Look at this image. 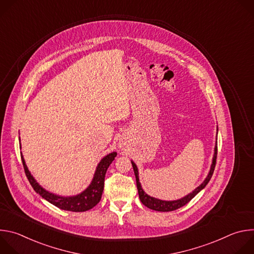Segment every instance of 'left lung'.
<instances>
[{
  "instance_id": "1",
  "label": "left lung",
  "mask_w": 254,
  "mask_h": 254,
  "mask_svg": "<svg viewBox=\"0 0 254 254\" xmlns=\"http://www.w3.org/2000/svg\"><path fill=\"white\" fill-rule=\"evenodd\" d=\"M218 130V129H217ZM216 159H217V138H216V143H215V148H214V155H213V160H212V165L209 171L208 176L206 177V179L204 180V182L198 186L192 193L188 194L187 196L178 199V200H174V201H165V200H160L157 199L155 197H151L150 195H148L147 193H144V191L141 188V185L139 183V179H138V171H137V167L136 165L131 161V165L133 168V172L135 175V180H136V187H137V192H138V197L140 202L147 206L148 208L155 210V211H161V212H169V211H174L177 210L181 207H183L184 205H186L188 202H190L202 189H204L206 187V185L209 183V181L213 175L214 169H215V165H216Z\"/></svg>"
}]
</instances>
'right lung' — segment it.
I'll use <instances>...</instances> for the list:
<instances>
[{
  "mask_svg": "<svg viewBox=\"0 0 254 254\" xmlns=\"http://www.w3.org/2000/svg\"><path fill=\"white\" fill-rule=\"evenodd\" d=\"M117 155L118 154L116 152H113L111 154H108L107 156H105L104 158H102L96 167L90 185L80 194L76 196H70V197H62V196L50 193L49 191L42 188L29 172L22 154H21V158H22L25 174L29 180L31 186L35 190V192H37L42 198H44L45 200H47L48 202H50L51 204H53L54 206L62 210L72 211V212H84L93 208L100 201L101 195L103 192V187H104L105 173L108 167H110V165L113 163V161L117 157Z\"/></svg>",
  "mask_w": 254,
  "mask_h": 254,
  "instance_id": "obj_1",
  "label": "right lung"
}]
</instances>
